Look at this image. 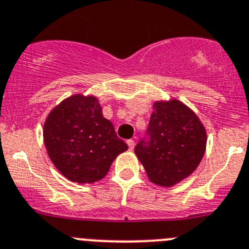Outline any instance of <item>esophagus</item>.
Masks as SVG:
<instances>
[{
	"instance_id": "esophagus-1",
	"label": "esophagus",
	"mask_w": 249,
	"mask_h": 249,
	"mask_svg": "<svg viewBox=\"0 0 249 249\" xmlns=\"http://www.w3.org/2000/svg\"><path fill=\"white\" fill-rule=\"evenodd\" d=\"M127 146H129L130 150H134V146H135V141L133 140V139H130V140L126 141Z\"/></svg>"
}]
</instances>
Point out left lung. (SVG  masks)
<instances>
[{
  "label": "left lung",
  "instance_id": "left-lung-1",
  "mask_svg": "<svg viewBox=\"0 0 249 249\" xmlns=\"http://www.w3.org/2000/svg\"><path fill=\"white\" fill-rule=\"evenodd\" d=\"M146 135L135 154L155 185L171 187L189 178L205 155V127L180 100L154 103Z\"/></svg>",
  "mask_w": 249,
  "mask_h": 249
}]
</instances>
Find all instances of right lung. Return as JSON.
Returning a JSON list of instances; mask_svg holds the SVG:
<instances>
[{
    "instance_id": "add662e5",
    "label": "right lung",
    "mask_w": 249,
    "mask_h": 249,
    "mask_svg": "<svg viewBox=\"0 0 249 249\" xmlns=\"http://www.w3.org/2000/svg\"><path fill=\"white\" fill-rule=\"evenodd\" d=\"M43 138L54 166L78 183L102 180L116 156L127 150L93 95L75 94L57 105L47 116Z\"/></svg>"
}]
</instances>
